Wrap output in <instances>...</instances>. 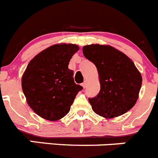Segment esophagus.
<instances>
[{"mask_svg": "<svg viewBox=\"0 0 158 158\" xmlns=\"http://www.w3.org/2000/svg\"><path fill=\"white\" fill-rule=\"evenodd\" d=\"M87 85H88V82L86 81H85L82 83V86H83L84 89H85V88L87 87Z\"/></svg>", "mask_w": 158, "mask_h": 158, "instance_id": "1", "label": "esophagus"}]
</instances>
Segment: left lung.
Instances as JSON below:
<instances>
[{
	"label": "left lung",
	"mask_w": 158,
	"mask_h": 158,
	"mask_svg": "<svg viewBox=\"0 0 158 158\" xmlns=\"http://www.w3.org/2000/svg\"><path fill=\"white\" fill-rule=\"evenodd\" d=\"M83 54L96 65L100 77V92L89 98L93 111L104 118H114L131 110L138 100L142 81L135 63L110 46H85Z\"/></svg>",
	"instance_id": "left-lung-1"
}]
</instances>
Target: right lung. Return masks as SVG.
Returning a JSON list of instances; mask_svg holds the SVG:
<instances>
[{"label": "right lung", "mask_w": 158, "mask_h": 158, "mask_svg": "<svg viewBox=\"0 0 158 158\" xmlns=\"http://www.w3.org/2000/svg\"><path fill=\"white\" fill-rule=\"evenodd\" d=\"M79 50L75 44H56L37 54L29 62L22 77V89L27 104L37 115L51 121L69 113L78 92L73 71L68 68Z\"/></svg>", "instance_id": "1"}]
</instances>
